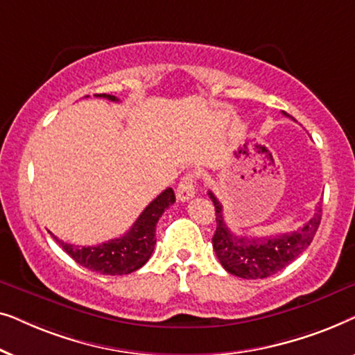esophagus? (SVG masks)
<instances>
[{"instance_id": "obj_1", "label": "esophagus", "mask_w": 355, "mask_h": 355, "mask_svg": "<svg viewBox=\"0 0 355 355\" xmlns=\"http://www.w3.org/2000/svg\"><path fill=\"white\" fill-rule=\"evenodd\" d=\"M193 196H196V179H193V174H186V176L182 178V181L179 182L176 197L178 200L187 202L191 200Z\"/></svg>"}]
</instances>
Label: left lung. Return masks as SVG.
Masks as SVG:
<instances>
[{
	"label": "left lung",
	"mask_w": 355,
	"mask_h": 355,
	"mask_svg": "<svg viewBox=\"0 0 355 355\" xmlns=\"http://www.w3.org/2000/svg\"><path fill=\"white\" fill-rule=\"evenodd\" d=\"M208 196L216 211V231L211 239L215 254L227 273L244 279L268 278L286 268L310 245L322 221V205L318 203L315 215L295 231L273 237L236 236L226 226L220 200L211 191Z\"/></svg>",
	"instance_id": "left-lung-1"
}]
</instances>
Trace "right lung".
Listing matches in <instances>:
<instances>
[{"mask_svg": "<svg viewBox=\"0 0 355 355\" xmlns=\"http://www.w3.org/2000/svg\"><path fill=\"white\" fill-rule=\"evenodd\" d=\"M95 96L118 101L113 95L96 94ZM174 202H176V196H174L173 189L168 187L153 202H150V205L140 213L137 221L123 237L101 242L98 245L79 247L67 244V242L58 239L56 236H51L55 237V241L67 255H71L77 263L85 266V268L101 275H129L142 268L148 261L155 244H157V237H155L157 223L163 211Z\"/></svg>", "mask_w": 355, "mask_h": 355, "instance_id": "1", "label": "right lung"}]
</instances>
